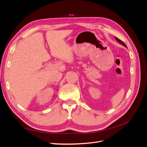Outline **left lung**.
<instances>
[{
  "instance_id": "left-lung-1",
  "label": "left lung",
  "mask_w": 147,
  "mask_h": 147,
  "mask_svg": "<svg viewBox=\"0 0 147 147\" xmlns=\"http://www.w3.org/2000/svg\"><path fill=\"white\" fill-rule=\"evenodd\" d=\"M115 38L117 40V42H119L120 44H121V45H123L124 47H126V48H127V47H126V44L124 43V42H123L121 40H119V38H118L117 37H115Z\"/></svg>"
}]
</instances>
